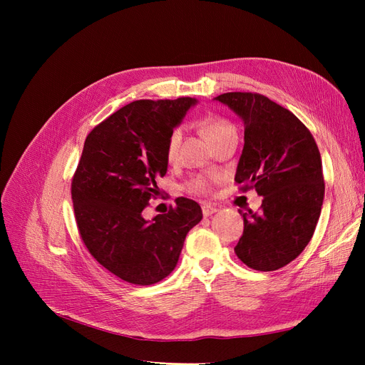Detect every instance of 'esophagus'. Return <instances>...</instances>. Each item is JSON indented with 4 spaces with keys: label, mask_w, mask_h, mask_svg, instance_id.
<instances>
[{
    "label": "esophagus",
    "mask_w": 365,
    "mask_h": 365,
    "mask_svg": "<svg viewBox=\"0 0 365 365\" xmlns=\"http://www.w3.org/2000/svg\"><path fill=\"white\" fill-rule=\"evenodd\" d=\"M216 212H219V208L215 207V205H212V204H204V205H202V215H204L205 217L215 215Z\"/></svg>",
    "instance_id": "esophagus-1"
}]
</instances>
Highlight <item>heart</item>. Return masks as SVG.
<instances>
[{"label":"heart","instance_id":"obj_1","mask_svg":"<svg viewBox=\"0 0 365 365\" xmlns=\"http://www.w3.org/2000/svg\"><path fill=\"white\" fill-rule=\"evenodd\" d=\"M228 128H233L228 121L220 120V118H205L201 121V129L204 132V135L207 141L210 143L215 137H217L220 132H224ZM182 140V129L176 128L172 130V134L169 135L168 140V146H165V155L172 161L176 158V153H178L180 149V143ZM190 189L193 192H207L208 190V182L202 176H196L190 181Z\"/></svg>","mask_w":365,"mask_h":365}]
</instances>
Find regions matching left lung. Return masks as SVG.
<instances>
[{
    "mask_svg": "<svg viewBox=\"0 0 365 365\" xmlns=\"http://www.w3.org/2000/svg\"><path fill=\"white\" fill-rule=\"evenodd\" d=\"M245 126L235 181L263 196L259 213L244 216L235 248L247 267L275 271L292 262L312 239L324 200L322 155L309 129L288 109L254 93L215 97Z\"/></svg>",
    "mask_w": 365,
    "mask_h": 365,
    "instance_id": "1",
    "label": "left lung"
}]
</instances>
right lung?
Listing matches in <instances>:
<instances>
[{"label":"right lung","mask_w":365,"mask_h":365,"mask_svg":"<svg viewBox=\"0 0 365 365\" xmlns=\"http://www.w3.org/2000/svg\"><path fill=\"white\" fill-rule=\"evenodd\" d=\"M196 98L137 101L88 134L71 182L74 216L91 256L132 284L158 283L175 269L189 231L201 222L200 204L178 197L168 213L143 210L168 172L169 135Z\"/></svg>","instance_id":"obj_1"}]
</instances>
